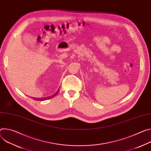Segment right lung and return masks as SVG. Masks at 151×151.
I'll return each mask as SVG.
<instances>
[{
  "label": "right lung",
  "instance_id": "obj_1",
  "mask_svg": "<svg viewBox=\"0 0 151 151\" xmlns=\"http://www.w3.org/2000/svg\"><path fill=\"white\" fill-rule=\"evenodd\" d=\"M58 91L59 90H58V91L55 93V94L54 95H52V96H50V97H47V98H41V99H34V100H36V101H44V100H46V99H50V98H53V97H54L55 96L57 93H58Z\"/></svg>",
  "mask_w": 151,
  "mask_h": 151
}]
</instances>
